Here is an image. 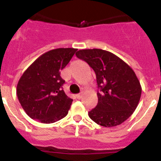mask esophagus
<instances>
[{"instance_id": "obj_1", "label": "esophagus", "mask_w": 161, "mask_h": 161, "mask_svg": "<svg viewBox=\"0 0 161 161\" xmlns=\"http://www.w3.org/2000/svg\"><path fill=\"white\" fill-rule=\"evenodd\" d=\"M76 98H78V99H80V98L82 97V94L81 93H79V94H76Z\"/></svg>"}]
</instances>
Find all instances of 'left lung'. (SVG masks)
I'll use <instances>...</instances> for the list:
<instances>
[{
    "mask_svg": "<svg viewBox=\"0 0 161 161\" xmlns=\"http://www.w3.org/2000/svg\"><path fill=\"white\" fill-rule=\"evenodd\" d=\"M76 55L93 68L101 91L97 105L89 112V118L105 127L122 124L140 100L142 88L136 74L123 59L105 50H79Z\"/></svg>",
    "mask_w": 161,
    "mask_h": 161,
    "instance_id": "8db88e82",
    "label": "left lung"
}]
</instances>
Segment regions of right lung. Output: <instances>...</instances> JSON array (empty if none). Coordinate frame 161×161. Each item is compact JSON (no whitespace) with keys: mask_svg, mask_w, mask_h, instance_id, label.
Instances as JSON below:
<instances>
[{"mask_svg":"<svg viewBox=\"0 0 161 161\" xmlns=\"http://www.w3.org/2000/svg\"><path fill=\"white\" fill-rule=\"evenodd\" d=\"M77 51L57 48L35 59L18 80L17 96L26 114L42 123H53L68 113L72 99L62 89L60 71Z\"/></svg>","mask_w":161,"mask_h":161,"instance_id":"add662e5","label":"right lung"}]
</instances>
